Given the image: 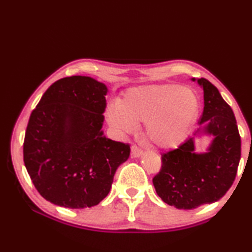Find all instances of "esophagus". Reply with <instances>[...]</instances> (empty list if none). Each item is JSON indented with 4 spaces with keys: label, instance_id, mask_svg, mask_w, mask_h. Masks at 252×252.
Returning a JSON list of instances; mask_svg holds the SVG:
<instances>
[{
    "label": "esophagus",
    "instance_id": "34e87169",
    "mask_svg": "<svg viewBox=\"0 0 252 252\" xmlns=\"http://www.w3.org/2000/svg\"><path fill=\"white\" fill-rule=\"evenodd\" d=\"M142 153H143L142 150L139 147H136V146L131 147V157L132 158H140L142 156Z\"/></svg>",
    "mask_w": 252,
    "mask_h": 252
}]
</instances>
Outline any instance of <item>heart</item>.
Here are the masks:
<instances>
[{
	"label": "heart",
	"mask_w": 252,
	"mask_h": 252,
	"mask_svg": "<svg viewBox=\"0 0 252 252\" xmlns=\"http://www.w3.org/2000/svg\"><path fill=\"white\" fill-rule=\"evenodd\" d=\"M198 95L178 85L129 89L118 104L106 108L108 125L119 134L133 132L144 122V135L159 149H174L185 141L199 114Z\"/></svg>",
	"instance_id": "1"
}]
</instances>
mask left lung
I'll list each match as a JSON object with an SVG mask.
<instances>
[{"mask_svg": "<svg viewBox=\"0 0 252 252\" xmlns=\"http://www.w3.org/2000/svg\"><path fill=\"white\" fill-rule=\"evenodd\" d=\"M202 88L204 108L199 129L176 150L162 155L153 178L159 197L177 209L198 208L218 201L232 186L241 157V140L233 111L207 79H191ZM211 135L206 153L195 150V138Z\"/></svg>", "mask_w": 252, "mask_h": 252, "instance_id": "1", "label": "left lung"}]
</instances>
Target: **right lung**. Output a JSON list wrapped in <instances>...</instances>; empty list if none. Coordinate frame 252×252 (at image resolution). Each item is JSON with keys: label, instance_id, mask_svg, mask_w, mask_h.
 <instances>
[{"label": "right lung", "instance_id": "1", "mask_svg": "<svg viewBox=\"0 0 252 252\" xmlns=\"http://www.w3.org/2000/svg\"><path fill=\"white\" fill-rule=\"evenodd\" d=\"M108 87L90 76L54 82L32 111L23 144L25 168L34 187L57 206H96L110 192L129 144L102 131Z\"/></svg>", "mask_w": 252, "mask_h": 252}]
</instances>
